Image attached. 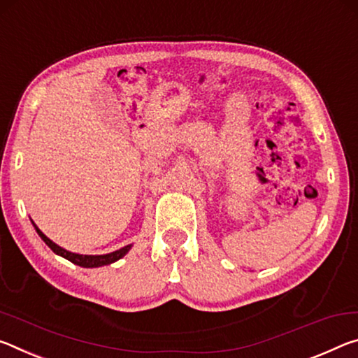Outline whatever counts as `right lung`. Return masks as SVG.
Listing matches in <instances>:
<instances>
[{"label":"right lung","mask_w":358,"mask_h":358,"mask_svg":"<svg viewBox=\"0 0 358 358\" xmlns=\"http://www.w3.org/2000/svg\"><path fill=\"white\" fill-rule=\"evenodd\" d=\"M36 231L41 236V239L49 245V248L55 252V254L64 257V259L73 262L74 265H79V266H84V268H96V266H103V265H109V263H113L115 260H119L124 257L128 250H130L131 245H125V248H122L115 252H110V254L106 255H80V254H73V252H68L62 249L60 245H57L54 241H50L49 238L45 236V234L39 230L36 227Z\"/></svg>","instance_id":"right-lung-1"}]
</instances>
